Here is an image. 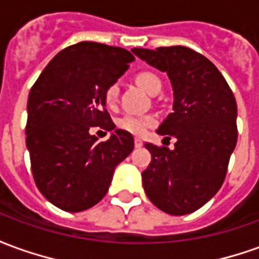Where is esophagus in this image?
Listing matches in <instances>:
<instances>
[{"instance_id":"34e87169","label":"esophagus","mask_w":259,"mask_h":259,"mask_svg":"<svg viewBox=\"0 0 259 259\" xmlns=\"http://www.w3.org/2000/svg\"><path fill=\"white\" fill-rule=\"evenodd\" d=\"M135 146L137 147V148H140V147L143 146V140H141V139H139V137H137V139H135Z\"/></svg>"}]
</instances>
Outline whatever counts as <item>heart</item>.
<instances>
[{
  "mask_svg": "<svg viewBox=\"0 0 259 259\" xmlns=\"http://www.w3.org/2000/svg\"><path fill=\"white\" fill-rule=\"evenodd\" d=\"M136 83L140 85L143 90H146L150 94H154L155 91L161 90V80L157 74L152 72H140L136 76ZM119 85L118 83H112L105 89L104 100L108 107H115L118 101ZM157 124V118L147 113V115H136V113H127L118 120V126L124 132H129L135 136H141L146 133L150 127H154Z\"/></svg>",
  "mask_w": 259,
  "mask_h": 259,
  "instance_id": "heart-1",
  "label": "heart"
}]
</instances>
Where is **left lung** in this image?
Segmentation results:
<instances>
[{
    "instance_id": "8db88e82",
    "label": "left lung",
    "mask_w": 259,
    "mask_h": 259,
    "mask_svg": "<svg viewBox=\"0 0 259 259\" xmlns=\"http://www.w3.org/2000/svg\"><path fill=\"white\" fill-rule=\"evenodd\" d=\"M133 54L166 72L174 87V112L157 130L176 137L175 150L147 143L151 162L141 174L147 197L161 211L186 215L217 194L237 143V105L228 81L211 61L183 46Z\"/></svg>"
}]
</instances>
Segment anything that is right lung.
<instances>
[{"mask_svg":"<svg viewBox=\"0 0 259 259\" xmlns=\"http://www.w3.org/2000/svg\"><path fill=\"white\" fill-rule=\"evenodd\" d=\"M133 59L124 48L77 42L57 54L31 87L26 123L31 174L40 193L64 211L100 202L116 165L135 148L133 136L122 129L105 142L91 135L94 127L115 129L104 93Z\"/></svg>","mask_w":259,"mask_h":259,"instance_id":"add662e5","label":"right lung"}]
</instances>
